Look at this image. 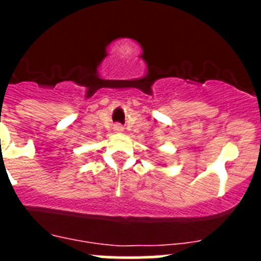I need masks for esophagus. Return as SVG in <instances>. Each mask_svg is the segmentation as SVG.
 <instances>
[{"instance_id":"esophagus-1","label":"esophagus","mask_w":261,"mask_h":261,"mask_svg":"<svg viewBox=\"0 0 261 261\" xmlns=\"http://www.w3.org/2000/svg\"><path fill=\"white\" fill-rule=\"evenodd\" d=\"M115 130L117 131V133H122V131H123V127H122V125H120V123H117V125L115 126Z\"/></svg>"}]
</instances>
